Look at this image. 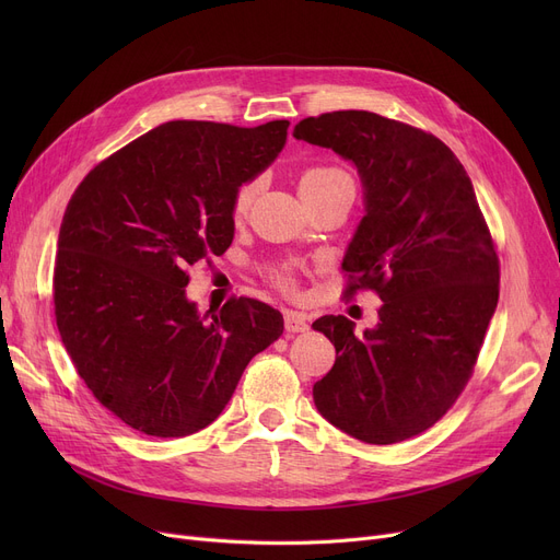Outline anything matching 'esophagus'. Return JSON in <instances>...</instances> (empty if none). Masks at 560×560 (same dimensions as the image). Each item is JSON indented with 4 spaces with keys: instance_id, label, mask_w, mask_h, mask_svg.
<instances>
[{
    "instance_id": "34e87169",
    "label": "esophagus",
    "mask_w": 560,
    "mask_h": 560,
    "mask_svg": "<svg viewBox=\"0 0 560 560\" xmlns=\"http://www.w3.org/2000/svg\"><path fill=\"white\" fill-rule=\"evenodd\" d=\"M283 325H285V331H288V334H306V331H308L306 315H304V313H298V311H285Z\"/></svg>"
}]
</instances>
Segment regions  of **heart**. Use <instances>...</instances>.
Listing matches in <instances>:
<instances>
[{
    "instance_id": "b5f03b06",
    "label": "heart",
    "mask_w": 560,
    "mask_h": 560,
    "mask_svg": "<svg viewBox=\"0 0 560 560\" xmlns=\"http://www.w3.org/2000/svg\"><path fill=\"white\" fill-rule=\"evenodd\" d=\"M340 176H347L340 167H329V165H315V167H308L304 170L302 179H300V188H308V186H319V184H327V182H334V179H340ZM256 190H258V179H247L243 182L238 188H235L233 192V203H231V211L235 218H241L249 211V206L256 197ZM272 279L277 285H281L283 290H292L295 288V277H292L288 270H275L272 272Z\"/></svg>"
}]
</instances>
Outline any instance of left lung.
<instances>
[{"mask_svg": "<svg viewBox=\"0 0 560 560\" xmlns=\"http://www.w3.org/2000/svg\"><path fill=\"white\" fill-rule=\"evenodd\" d=\"M292 136L359 167L365 215L342 258L345 298L374 290L384 302L363 336L345 315L313 322L336 347L315 406L363 443H401L443 418L475 372L499 300L490 229L465 167L433 133L334 110Z\"/></svg>", "mask_w": 560, "mask_h": 560, "instance_id": "left-lung-1", "label": "left lung"}]
</instances>
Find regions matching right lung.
<instances>
[{
	"label": "right lung",
	"mask_w": 560,
	"mask_h": 560,
	"mask_svg": "<svg viewBox=\"0 0 560 560\" xmlns=\"http://www.w3.org/2000/svg\"><path fill=\"white\" fill-rule=\"evenodd\" d=\"M288 120H174L85 174L58 231L56 327L95 399L131 429L184 438L229 404L283 315L231 298L201 317L188 268L233 241V192L283 150Z\"/></svg>",
	"instance_id": "1"
}]
</instances>
